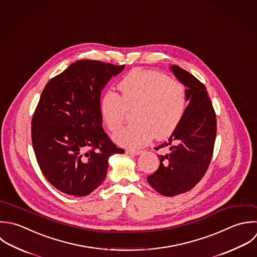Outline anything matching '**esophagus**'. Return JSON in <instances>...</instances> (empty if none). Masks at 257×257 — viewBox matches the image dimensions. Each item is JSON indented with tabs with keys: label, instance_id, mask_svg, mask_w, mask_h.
I'll return each mask as SVG.
<instances>
[{
	"label": "esophagus",
	"instance_id": "obj_1",
	"mask_svg": "<svg viewBox=\"0 0 257 257\" xmlns=\"http://www.w3.org/2000/svg\"><path fill=\"white\" fill-rule=\"evenodd\" d=\"M126 153L129 154V155H139V154L142 153V151L141 150H131V149H129V150H126Z\"/></svg>",
	"mask_w": 257,
	"mask_h": 257
}]
</instances>
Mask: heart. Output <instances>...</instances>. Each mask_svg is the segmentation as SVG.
Returning a JSON list of instances; mask_svg holds the SVG:
<instances>
[{"mask_svg":"<svg viewBox=\"0 0 257 257\" xmlns=\"http://www.w3.org/2000/svg\"><path fill=\"white\" fill-rule=\"evenodd\" d=\"M122 97L108 91L100 104L101 117L107 128L118 131L129 110L137 109L135 120L114 135V140L127 148H140L153 138L164 140L178 128L187 108V91L178 80L156 70L135 69L119 83Z\"/></svg>","mask_w":257,"mask_h":257,"instance_id":"heart-1","label":"heart"}]
</instances>
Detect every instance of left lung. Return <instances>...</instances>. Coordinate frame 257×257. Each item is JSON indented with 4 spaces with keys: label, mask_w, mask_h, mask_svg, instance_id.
<instances>
[{
    "label": "left lung",
    "mask_w": 257,
    "mask_h": 257,
    "mask_svg": "<svg viewBox=\"0 0 257 257\" xmlns=\"http://www.w3.org/2000/svg\"><path fill=\"white\" fill-rule=\"evenodd\" d=\"M170 69L187 87L189 104L175 132L155 148L168 152L158 156V169L147 176L151 187L164 196L187 192L202 179L213 155L217 131L216 114L204 84L179 66Z\"/></svg>",
    "instance_id": "left-lung-1"
}]
</instances>
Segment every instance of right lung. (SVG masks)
<instances>
[{
	"label": "right lung",
	"instance_id": "add662e5",
	"mask_svg": "<svg viewBox=\"0 0 257 257\" xmlns=\"http://www.w3.org/2000/svg\"><path fill=\"white\" fill-rule=\"evenodd\" d=\"M125 65L79 60L45 86L32 118V143L46 179L86 196L105 179L108 160L124 153L102 127L101 91Z\"/></svg>",
	"mask_w": 257,
	"mask_h": 257
}]
</instances>
